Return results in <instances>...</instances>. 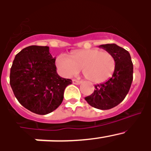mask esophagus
<instances>
[{
    "label": "esophagus",
    "instance_id": "1",
    "mask_svg": "<svg viewBox=\"0 0 151 151\" xmlns=\"http://www.w3.org/2000/svg\"><path fill=\"white\" fill-rule=\"evenodd\" d=\"M73 83L74 84V85H80V84H81V82H80V81H78V80L76 79H73Z\"/></svg>",
    "mask_w": 151,
    "mask_h": 151
}]
</instances>
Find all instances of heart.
<instances>
[{"label":"heart","instance_id":"1","mask_svg":"<svg viewBox=\"0 0 151 151\" xmlns=\"http://www.w3.org/2000/svg\"><path fill=\"white\" fill-rule=\"evenodd\" d=\"M72 58L62 54L56 59V66L64 77H72L82 73L94 83L106 82L113 76L116 60L110 52L91 48L73 52Z\"/></svg>","mask_w":151,"mask_h":151}]
</instances>
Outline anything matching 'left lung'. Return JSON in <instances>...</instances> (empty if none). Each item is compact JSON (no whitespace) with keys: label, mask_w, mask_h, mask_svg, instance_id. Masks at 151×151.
<instances>
[{"label":"left lung","mask_w":151,"mask_h":151,"mask_svg":"<svg viewBox=\"0 0 151 151\" xmlns=\"http://www.w3.org/2000/svg\"><path fill=\"white\" fill-rule=\"evenodd\" d=\"M115 57L116 68L110 78L94 85V91L85 97L91 106L100 110H110L119 104L129 93L133 80V63L130 54L116 44L100 45Z\"/></svg>","instance_id":"obj_1"}]
</instances>
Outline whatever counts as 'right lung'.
<instances>
[{
  "label": "right lung",
  "mask_w": 151,
  "mask_h": 151,
  "mask_svg": "<svg viewBox=\"0 0 151 151\" xmlns=\"http://www.w3.org/2000/svg\"><path fill=\"white\" fill-rule=\"evenodd\" d=\"M55 57L49 47L32 45L16 55L10 69V84L21 104L32 113L46 115L63 100L64 90L72 80L57 73Z\"/></svg>",
  "instance_id": "right-lung-1"
}]
</instances>
